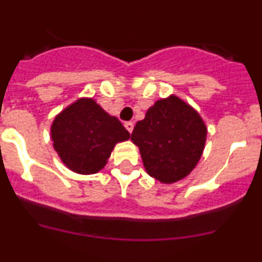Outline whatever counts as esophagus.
Returning a JSON list of instances; mask_svg holds the SVG:
<instances>
[{
  "instance_id": "obj_1",
  "label": "esophagus",
  "mask_w": 262,
  "mask_h": 262,
  "mask_svg": "<svg viewBox=\"0 0 262 262\" xmlns=\"http://www.w3.org/2000/svg\"><path fill=\"white\" fill-rule=\"evenodd\" d=\"M125 127H126V130L129 132V133H132V132H133V127H135V124H133L132 121H127V122H125Z\"/></svg>"
}]
</instances>
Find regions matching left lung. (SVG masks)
<instances>
[{"mask_svg": "<svg viewBox=\"0 0 262 262\" xmlns=\"http://www.w3.org/2000/svg\"><path fill=\"white\" fill-rule=\"evenodd\" d=\"M130 140L140 148L148 174L172 184L186 177L199 162L206 126L193 107L172 96L149 107Z\"/></svg>", "mask_w": 262, "mask_h": 262, "instance_id": "1", "label": "left lung"}]
</instances>
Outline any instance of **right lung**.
<instances>
[{"label":"right lung","mask_w":262,"mask_h":262,"mask_svg":"<svg viewBox=\"0 0 262 262\" xmlns=\"http://www.w3.org/2000/svg\"><path fill=\"white\" fill-rule=\"evenodd\" d=\"M130 137L116 117L92 98H82L61 112L52 125L53 146L70 170L93 174L104 168L114 145Z\"/></svg>","instance_id":"add662e5"}]
</instances>
